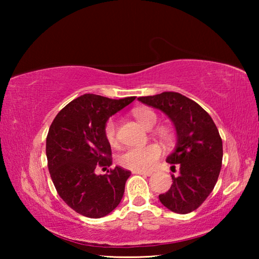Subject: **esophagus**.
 <instances>
[{
  "instance_id": "1",
  "label": "esophagus",
  "mask_w": 259,
  "mask_h": 259,
  "mask_svg": "<svg viewBox=\"0 0 259 259\" xmlns=\"http://www.w3.org/2000/svg\"><path fill=\"white\" fill-rule=\"evenodd\" d=\"M133 174L136 175H144V176H151L152 171H145V170H133Z\"/></svg>"
}]
</instances>
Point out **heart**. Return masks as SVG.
I'll return each mask as SVG.
<instances>
[{
    "instance_id": "b5f03b06",
    "label": "heart",
    "mask_w": 259,
    "mask_h": 259,
    "mask_svg": "<svg viewBox=\"0 0 259 259\" xmlns=\"http://www.w3.org/2000/svg\"><path fill=\"white\" fill-rule=\"evenodd\" d=\"M135 115L139 123L148 130L152 129L157 122L156 114L151 109H138ZM105 137L111 145L116 143V125L113 120H109L105 126ZM162 137L168 139L169 134L163 131ZM161 154V148L154 144L144 147H131L119 156V163L130 170H150L155 165Z\"/></svg>"
}]
</instances>
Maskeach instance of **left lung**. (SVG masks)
I'll list each match as a JSON object with an SVG mask.
<instances>
[{
  "label": "left lung",
  "instance_id": "8db88e82",
  "mask_svg": "<svg viewBox=\"0 0 259 259\" xmlns=\"http://www.w3.org/2000/svg\"><path fill=\"white\" fill-rule=\"evenodd\" d=\"M139 102L160 109L176 129L177 143L166 162L178 168L160 202L176 213L198 209L212 192L221 172L223 142L211 116L198 103L178 93L139 97Z\"/></svg>",
  "mask_w": 259,
  "mask_h": 259
}]
</instances>
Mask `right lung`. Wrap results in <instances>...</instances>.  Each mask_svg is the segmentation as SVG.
I'll return each instance as SVG.
<instances>
[{
	"mask_svg": "<svg viewBox=\"0 0 259 259\" xmlns=\"http://www.w3.org/2000/svg\"><path fill=\"white\" fill-rule=\"evenodd\" d=\"M135 99L85 94L52 121L46 148L50 176L60 198L82 216L104 217L121 202L131 172L121 166L105 175L96 170L112 165L111 145L105 137L108 119Z\"/></svg>",
	"mask_w": 259,
	"mask_h": 259,
	"instance_id": "add662e5",
	"label": "right lung"
}]
</instances>
